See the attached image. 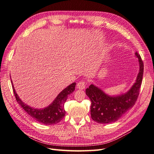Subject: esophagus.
Segmentation results:
<instances>
[{
  "mask_svg": "<svg viewBox=\"0 0 154 154\" xmlns=\"http://www.w3.org/2000/svg\"><path fill=\"white\" fill-rule=\"evenodd\" d=\"M86 87V82L83 81H79L77 84V88L79 90H84Z\"/></svg>",
  "mask_w": 154,
  "mask_h": 154,
  "instance_id": "obj_1",
  "label": "esophagus"
}]
</instances>
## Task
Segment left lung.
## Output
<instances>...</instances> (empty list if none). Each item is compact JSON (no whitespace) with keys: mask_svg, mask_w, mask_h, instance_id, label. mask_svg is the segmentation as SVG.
Returning a JSON list of instances; mask_svg holds the SVG:
<instances>
[{"mask_svg":"<svg viewBox=\"0 0 154 154\" xmlns=\"http://www.w3.org/2000/svg\"><path fill=\"white\" fill-rule=\"evenodd\" d=\"M135 55L139 62V73L135 82L127 92L109 95L93 83L86 89V96L91 101L90 113L94 121L102 124L115 122L135 104L143 81L144 64L137 52L135 53Z\"/></svg>","mask_w":154,"mask_h":154,"instance_id":"1","label":"left lung"}]
</instances>
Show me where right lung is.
I'll use <instances>...</instances> for the list:
<instances>
[{
  "label": "right lung",
  "instance_id": "add662e5",
  "mask_svg": "<svg viewBox=\"0 0 154 154\" xmlns=\"http://www.w3.org/2000/svg\"><path fill=\"white\" fill-rule=\"evenodd\" d=\"M11 81L15 99L18 103L26 113H28L29 115L39 123L45 125L56 124L60 122L65 116L66 111L64 109V103L68 96L75 90L76 85L75 82H73L64 90H62L49 105L43 109H36L25 104L19 98L17 92H15L11 79Z\"/></svg>",
  "mask_w": 154,
  "mask_h": 154
}]
</instances>
